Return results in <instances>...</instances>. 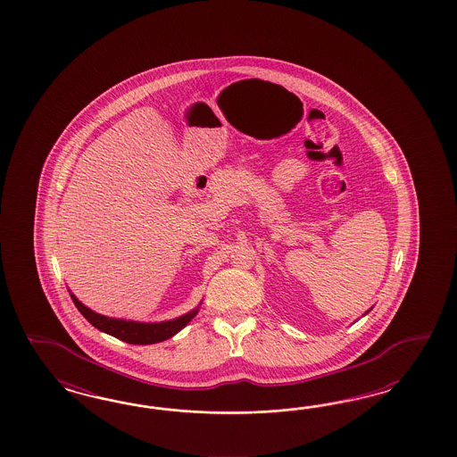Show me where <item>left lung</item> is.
I'll return each instance as SVG.
<instances>
[{"mask_svg": "<svg viewBox=\"0 0 457 457\" xmlns=\"http://www.w3.org/2000/svg\"><path fill=\"white\" fill-rule=\"evenodd\" d=\"M369 312H370V310H369ZM369 312H365V313H369Z\"/></svg>", "mask_w": 457, "mask_h": 457, "instance_id": "obj_1", "label": "left lung"}]
</instances>
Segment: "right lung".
I'll return each instance as SVG.
<instances>
[{
	"mask_svg": "<svg viewBox=\"0 0 457 457\" xmlns=\"http://www.w3.org/2000/svg\"><path fill=\"white\" fill-rule=\"evenodd\" d=\"M70 296L83 317L88 320L100 332L109 333L112 337L124 340L127 344H134V345H151V344L164 342L167 338L174 337L197 315L199 304H197L194 310L178 319L157 321V323H144V321L111 319V317L100 315L97 312L90 310L88 306H85L82 302H79V298L73 293H70Z\"/></svg>",
	"mask_w": 457,
	"mask_h": 457,
	"instance_id": "right-lung-1",
	"label": "right lung"
}]
</instances>
